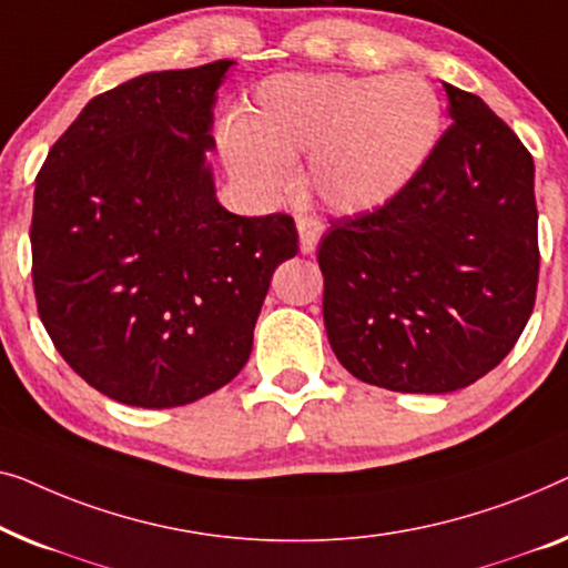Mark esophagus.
<instances>
[{
	"instance_id": "esophagus-1",
	"label": "esophagus",
	"mask_w": 568,
	"mask_h": 568,
	"mask_svg": "<svg viewBox=\"0 0 568 568\" xmlns=\"http://www.w3.org/2000/svg\"><path fill=\"white\" fill-rule=\"evenodd\" d=\"M295 226H298V239H301V252L311 254L316 250L318 239H322V221L314 219V215H298L295 219Z\"/></svg>"
}]
</instances>
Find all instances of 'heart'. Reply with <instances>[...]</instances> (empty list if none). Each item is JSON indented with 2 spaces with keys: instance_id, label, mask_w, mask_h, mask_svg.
<instances>
[{
  "instance_id": "obj_1",
  "label": "heart",
  "mask_w": 568,
  "mask_h": 568,
  "mask_svg": "<svg viewBox=\"0 0 568 568\" xmlns=\"http://www.w3.org/2000/svg\"><path fill=\"white\" fill-rule=\"evenodd\" d=\"M440 133V98L417 74H277L223 131V151L260 190L281 187L287 159L311 154L318 201L363 215L417 180Z\"/></svg>"
}]
</instances>
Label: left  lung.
<instances>
[{
	"instance_id": "left-lung-1",
	"label": "left lung",
	"mask_w": 568,
	"mask_h": 568,
	"mask_svg": "<svg viewBox=\"0 0 568 568\" xmlns=\"http://www.w3.org/2000/svg\"><path fill=\"white\" fill-rule=\"evenodd\" d=\"M450 128L402 195L332 221L318 244L324 326L355 378L450 394L520 339L538 291L535 166L513 128L445 84Z\"/></svg>"
}]
</instances>
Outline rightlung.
I'll list each match as a JSON object with an SVG mask.
<instances>
[{"instance_id": "1", "label": "right lung", "mask_w": 568, "mask_h": 568, "mask_svg": "<svg viewBox=\"0 0 568 568\" xmlns=\"http://www.w3.org/2000/svg\"><path fill=\"white\" fill-rule=\"evenodd\" d=\"M234 61L151 71L87 102L36 180L38 314L71 371L115 402L170 409L250 361L291 215L246 219L215 197L205 154Z\"/></svg>"}]
</instances>
